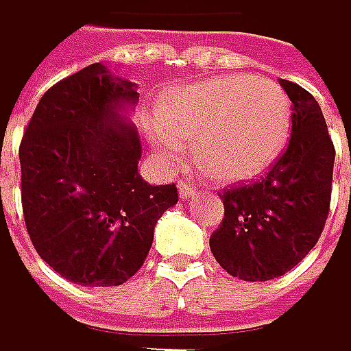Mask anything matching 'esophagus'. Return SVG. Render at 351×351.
Listing matches in <instances>:
<instances>
[{
	"instance_id": "obj_1",
	"label": "esophagus",
	"mask_w": 351,
	"mask_h": 351,
	"mask_svg": "<svg viewBox=\"0 0 351 351\" xmlns=\"http://www.w3.org/2000/svg\"><path fill=\"white\" fill-rule=\"evenodd\" d=\"M179 195H181V199H189V197L195 195V189L189 183H181L179 185Z\"/></svg>"
}]
</instances>
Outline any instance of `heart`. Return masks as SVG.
I'll use <instances>...</instances> for the list:
<instances>
[{
	"label": "heart",
	"instance_id": "b5f03b06",
	"mask_svg": "<svg viewBox=\"0 0 351 351\" xmlns=\"http://www.w3.org/2000/svg\"><path fill=\"white\" fill-rule=\"evenodd\" d=\"M291 101L264 77L231 74L166 95L149 137L168 166H181L193 145L195 166L216 183L262 174L291 133Z\"/></svg>",
	"mask_w": 351,
	"mask_h": 351
}]
</instances>
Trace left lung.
<instances>
[{
    "label": "left lung",
    "instance_id": "obj_1",
    "mask_svg": "<svg viewBox=\"0 0 351 351\" xmlns=\"http://www.w3.org/2000/svg\"><path fill=\"white\" fill-rule=\"evenodd\" d=\"M291 99V139L266 177L222 193L224 218L210 237L231 277L270 281L298 266L316 245L331 204L335 147L318 101L279 81Z\"/></svg>",
    "mask_w": 351,
    "mask_h": 351
}]
</instances>
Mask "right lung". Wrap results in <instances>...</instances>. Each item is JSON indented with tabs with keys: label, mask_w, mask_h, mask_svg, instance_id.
Returning <instances> with one entry per match:
<instances>
[{
	"label": "right lung",
	"mask_w": 351,
	"mask_h": 351,
	"mask_svg": "<svg viewBox=\"0 0 351 351\" xmlns=\"http://www.w3.org/2000/svg\"><path fill=\"white\" fill-rule=\"evenodd\" d=\"M137 85L101 62L56 83L20 143L22 212L37 254L85 287L122 285L143 266L177 187L147 185L129 114Z\"/></svg>",
	"instance_id": "add662e5"
}]
</instances>
